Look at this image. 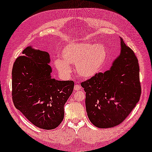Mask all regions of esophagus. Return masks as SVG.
Returning <instances> with one entry per match:
<instances>
[{"label":"esophagus","instance_id":"obj_1","mask_svg":"<svg viewBox=\"0 0 152 152\" xmlns=\"http://www.w3.org/2000/svg\"><path fill=\"white\" fill-rule=\"evenodd\" d=\"M81 89V87L79 86V85H77V84H76L75 86V87H74V90L75 91H79Z\"/></svg>","mask_w":152,"mask_h":152}]
</instances>
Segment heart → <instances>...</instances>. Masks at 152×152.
Instances as JSON below:
<instances>
[{
  "label": "heart",
  "mask_w": 152,
  "mask_h": 152,
  "mask_svg": "<svg viewBox=\"0 0 152 152\" xmlns=\"http://www.w3.org/2000/svg\"><path fill=\"white\" fill-rule=\"evenodd\" d=\"M61 59L55 61L58 71L64 75L71 72L69 64L75 65L79 75L91 78L97 75L103 67L107 57L106 48L100 43H70L60 52Z\"/></svg>",
  "instance_id": "heart-1"
}]
</instances>
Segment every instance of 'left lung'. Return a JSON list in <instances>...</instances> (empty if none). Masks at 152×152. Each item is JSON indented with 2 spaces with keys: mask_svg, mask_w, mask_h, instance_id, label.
I'll use <instances>...</instances> for the list:
<instances>
[{
  "mask_svg": "<svg viewBox=\"0 0 152 152\" xmlns=\"http://www.w3.org/2000/svg\"><path fill=\"white\" fill-rule=\"evenodd\" d=\"M121 51L110 70L82 82L90 121L98 128H111L125 120L140 99L138 61L120 38Z\"/></svg>",
  "mask_w": 152,
  "mask_h": 152,
  "instance_id": "1",
  "label": "left lung"
}]
</instances>
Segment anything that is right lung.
Returning a JSON list of instances; mask_svg holds the SVG:
<instances>
[{
  "label": "right lung",
  "instance_id": "right-lung-1",
  "mask_svg": "<svg viewBox=\"0 0 152 152\" xmlns=\"http://www.w3.org/2000/svg\"><path fill=\"white\" fill-rule=\"evenodd\" d=\"M22 53L12 69L14 104L37 127L53 129L64 119V105L73 91V81L51 77L47 52L28 46Z\"/></svg>",
  "mask_w": 152,
  "mask_h": 152
}]
</instances>
